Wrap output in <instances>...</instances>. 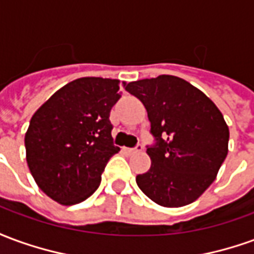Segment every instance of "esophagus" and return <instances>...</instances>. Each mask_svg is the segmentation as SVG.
Instances as JSON below:
<instances>
[{
	"label": "esophagus",
	"instance_id": "esophagus-1",
	"mask_svg": "<svg viewBox=\"0 0 254 254\" xmlns=\"http://www.w3.org/2000/svg\"><path fill=\"white\" fill-rule=\"evenodd\" d=\"M143 149V144H137L134 148H124V151L127 152V155H132V154H136L138 151H141Z\"/></svg>",
	"mask_w": 254,
	"mask_h": 254
}]
</instances>
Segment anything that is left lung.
Wrapping results in <instances>:
<instances>
[{"label": "left lung", "mask_w": 254, "mask_h": 254, "mask_svg": "<svg viewBox=\"0 0 254 254\" xmlns=\"http://www.w3.org/2000/svg\"><path fill=\"white\" fill-rule=\"evenodd\" d=\"M148 113L151 169L136 177L138 188L163 207H182L215 181L227 156L229 127L212 100L184 78L160 74L125 85Z\"/></svg>", "instance_id": "left-lung-1"}]
</instances>
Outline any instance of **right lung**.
Returning a JSON list of instances; mask_svg holds the SVG:
<instances>
[{
	"instance_id": "right-lung-1",
	"label": "right lung",
	"mask_w": 254,
	"mask_h": 254,
	"mask_svg": "<svg viewBox=\"0 0 254 254\" xmlns=\"http://www.w3.org/2000/svg\"><path fill=\"white\" fill-rule=\"evenodd\" d=\"M120 98V80L77 78L32 116L24 138L27 163L50 198L72 205L98 189L107 162L120 151L110 122Z\"/></svg>"
}]
</instances>
